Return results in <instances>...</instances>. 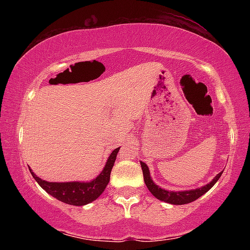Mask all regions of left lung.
<instances>
[{"mask_svg": "<svg viewBox=\"0 0 250 250\" xmlns=\"http://www.w3.org/2000/svg\"><path fill=\"white\" fill-rule=\"evenodd\" d=\"M141 167L143 171V179H145V183L147 186L151 194L156 197L157 200L163 201V202L170 203V205H187V203L193 202V201L197 200L199 197L202 196L203 194H206L210 189L215 183L219 181V179L222 175L223 171H221L214 177L208 185L203 186V187L196 188V189H190V190H182V191H173V190H167V189H163L156 185L151 179L150 173H149L148 166L145 162L141 161Z\"/></svg>", "mask_w": 250, "mask_h": 250, "instance_id": "8db88e82", "label": "left lung"}]
</instances>
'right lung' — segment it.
I'll list each match as a JSON object with an SVG mask.
<instances>
[{"label": "right lung", "instance_id": "add662e5", "mask_svg": "<svg viewBox=\"0 0 250 250\" xmlns=\"http://www.w3.org/2000/svg\"><path fill=\"white\" fill-rule=\"evenodd\" d=\"M119 150L120 148L114 149L113 153L109 155L103 170L99 174L96 179L89 181V182H80V181L49 182V181H44L36 176L31 169H29V170L36 182L41 186V188L44 189L53 197L61 201V202L67 203V205L85 206L95 201L104 191L105 187L109 183V180H110V171L114 167Z\"/></svg>", "mask_w": 250, "mask_h": 250}]
</instances>
